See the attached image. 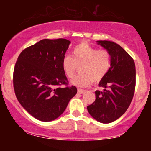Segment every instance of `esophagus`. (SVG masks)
I'll list each match as a JSON object with an SVG mask.
<instances>
[{"label": "esophagus", "mask_w": 151, "mask_h": 151, "mask_svg": "<svg viewBox=\"0 0 151 151\" xmlns=\"http://www.w3.org/2000/svg\"><path fill=\"white\" fill-rule=\"evenodd\" d=\"M77 91H78V93H84L85 92V90H84V89H77Z\"/></svg>", "instance_id": "obj_1"}]
</instances>
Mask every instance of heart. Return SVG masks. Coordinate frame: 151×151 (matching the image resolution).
Instances as JSON below:
<instances>
[{
	"mask_svg": "<svg viewBox=\"0 0 151 151\" xmlns=\"http://www.w3.org/2000/svg\"><path fill=\"white\" fill-rule=\"evenodd\" d=\"M62 69L67 77L72 79L79 67L80 74L72 83L78 86H87L99 82L105 77L111 67V55L106 50H98L86 42L78 44L73 48L72 57L62 59Z\"/></svg>",
	"mask_w": 151,
	"mask_h": 151,
	"instance_id": "obj_1",
	"label": "heart"
}]
</instances>
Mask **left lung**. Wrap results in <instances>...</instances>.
Here are the masks:
<instances>
[{
    "mask_svg": "<svg viewBox=\"0 0 151 151\" xmlns=\"http://www.w3.org/2000/svg\"><path fill=\"white\" fill-rule=\"evenodd\" d=\"M111 55V67L99 84L104 91H95L96 99L87 110L96 121L113 122L126 111L136 88V66L133 59L120 45L106 40L97 41Z\"/></svg>",
    "mask_w": 151,
    "mask_h": 151,
    "instance_id": "1",
    "label": "left lung"
}]
</instances>
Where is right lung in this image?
<instances>
[{
    "label": "right lung",
    "instance_id": "right-lung-1",
    "mask_svg": "<svg viewBox=\"0 0 151 151\" xmlns=\"http://www.w3.org/2000/svg\"><path fill=\"white\" fill-rule=\"evenodd\" d=\"M70 44L63 38L42 40L22 50L15 63L13 78L15 96L38 120L56 119L77 92L76 86H68L62 66Z\"/></svg>",
    "mask_w": 151,
    "mask_h": 151
}]
</instances>
